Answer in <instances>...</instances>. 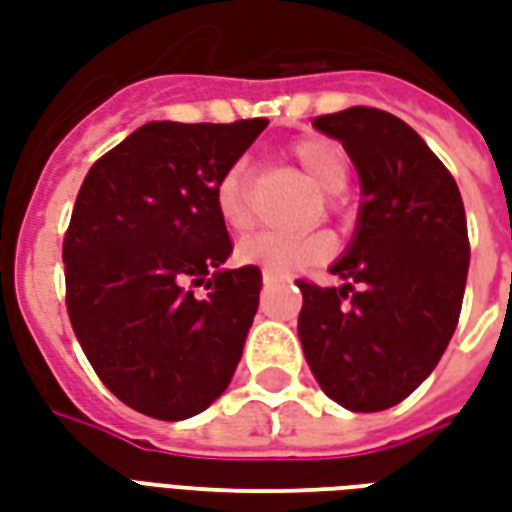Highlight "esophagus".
<instances>
[{
    "label": "esophagus",
    "instance_id": "esophagus-1",
    "mask_svg": "<svg viewBox=\"0 0 512 512\" xmlns=\"http://www.w3.org/2000/svg\"><path fill=\"white\" fill-rule=\"evenodd\" d=\"M277 279H279L277 271H268V268H263V282H266V285L268 282H277Z\"/></svg>",
    "mask_w": 512,
    "mask_h": 512
}]
</instances>
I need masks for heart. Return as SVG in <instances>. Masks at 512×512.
Here are the masks:
<instances>
[{"instance_id": "obj_1", "label": "heart", "mask_w": 512, "mask_h": 512, "mask_svg": "<svg viewBox=\"0 0 512 512\" xmlns=\"http://www.w3.org/2000/svg\"><path fill=\"white\" fill-rule=\"evenodd\" d=\"M293 156L318 189L329 191V194L345 189L348 156L337 142L312 136L296 145ZM246 183H249L246 161L230 164L216 183V211L222 216V222L235 233H244L246 227H252ZM332 249V238L326 233H255L238 244V260L257 263V266L277 271V274H290V271H299L312 263H321L332 255Z\"/></svg>"}]
</instances>
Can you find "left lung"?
<instances>
[{
    "instance_id": "obj_1",
    "label": "left lung",
    "mask_w": 512,
    "mask_h": 512,
    "mask_svg": "<svg viewBox=\"0 0 512 512\" xmlns=\"http://www.w3.org/2000/svg\"><path fill=\"white\" fill-rule=\"evenodd\" d=\"M343 142L362 202L351 244L329 271L299 279V340L312 376L348 411H384L439 365L458 326L469 233L458 183L400 117L351 106L312 120Z\"/></svg>"
}]
</instances>
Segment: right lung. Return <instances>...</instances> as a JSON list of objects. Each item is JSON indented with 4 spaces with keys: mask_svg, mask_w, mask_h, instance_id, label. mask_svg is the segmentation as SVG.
Segmentation results:
<instances>
[{
    "mask_svg": "<svg viewBox=\"0 0 512 512\" xmlns=\"http://www.w3.org/2000/svg\"><path fill=\"white\" fill-rule=\"evenodd\" d=\"M266 126L145 123L79 189L62 244L68 315L98 378L139 414L189 419L233 381L263 274L224 268L216 183Z\"/></svg>",
    "mask_w": 512,
    "mask_h": 512,
    "instance_id": "obj_1",
    "label": "right lung"
}]
</instances>
